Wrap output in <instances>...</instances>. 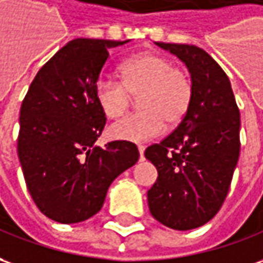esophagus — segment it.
<instances>
[{"mask_svg": "<svg viewBox=\"0 0 263 263\" xmlns=\"http://www.w3.org/2000/svg\"><path fill=\"white\" fill-rule=\"evenodd\" d=\"M138 151H139V158H141V160H144V151H145V146L138 145Z\"/></svg>", "mask_w": 263, "mask_h": 263, "instance_id": "esophagus-1", "label": "esophagus"}]
</instances>
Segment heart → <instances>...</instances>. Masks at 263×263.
I'll list each match as a JSON object with an SVG mask.
<instances>
[{
  "instance_id": "1",
  "label": "heart",
  "mask_w": 263,
  "mask_h": 263,
  "mask_svg": "<svg viewBox=\"0 0 263 263\" xmlns=\"http://www.w3.org/2000/svg\"><path fill=\"white\" fill-rule=\"evenodd\" d=\"M121 82L102 76L95 85V98L103 115L115 119L131 105V96H138L141 112L122 118L109 128L114 139L142 142L158 137L165 122L170 126L183 121L193 99L190 76L176 67L174 62L158 54H142L125 62Z\"/></svg>"
}]
</instances>
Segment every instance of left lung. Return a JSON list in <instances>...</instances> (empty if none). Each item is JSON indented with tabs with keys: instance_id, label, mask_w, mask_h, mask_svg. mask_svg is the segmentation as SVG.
I'll return each mask as SVG.
<instances>
[{
	"instance_id": "8db88e82",
	"label": "left lung",
	"mask_w": 263,
	"mask_h": 263,
	"mask_svg": "<svg viewBox=\"0 0 263 263\" xmlns=\"http://www.w3.org/2000/svg\"><path fill=\"white\" fill-rule=\"evenodd\" d=\"M185 63L193 99L187 115L145 158L158 178L148 190L155 220L190 230L212 220L228 196L240 151V114L228 74L197 46L155 43Z\"/></svg>"
}]
</instances>
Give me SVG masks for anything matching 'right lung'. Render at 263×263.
Masks as SVG:
<instances>
[{
	"instance_id": "obj_1",
	"label": "right lung",
	"mask_w": 263,
	"mask_h": 263,
	"mask_svg": "<svg viewBox=\"0 0 263 263\" xmlns=\"http://www.w3.org/2000/svg\"><path fill=\"white\" fill-rule=\"evenodd\" d=\"M128 42L74 39L28 87L17 149L28 193L51 220L70 224L92 217L112 181L138 161V148L129 141L95 145L106 124L95 85L108 50Z\"/></svg>"
}]
</instances>
